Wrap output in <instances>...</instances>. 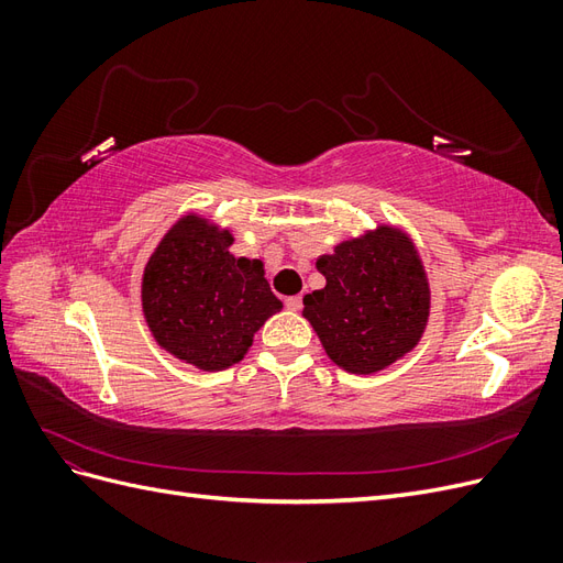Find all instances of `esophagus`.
<instances>
[{"mask_svg": "<svg viewBox=\"0 0 563 563\" xmlns=\"http://www.w3.org/2000/svg\"><path fill=\"white\" fill-rule=\"evenodd\" d=\"M286 308H288V310H294V312L302 310V298H300V296H291V298H286Z\"/></svg>", "mask_w": 563, "mask_h": 563, "instance_id": "34e87169", "label": "esophagus"}]
</instances>
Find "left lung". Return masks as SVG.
<instances>
[{
    "label": "left lung",
    "instance_id": "left-lung-1",
    "mask_svg": "<svg viewBox=\"0 0 563 563\" xmlns=\"http://www.w3.org/2000/svg\"><path fill=\"white\" fill-rule=\"evenodd\" d=\"M327 286L302 298L323 350L350 373H376L411 352L430 317V286L408 236L380 225L317 258Z\"/></svg>",
    "mask_w": 563,
    "mask_h": 563
}]
</instances>
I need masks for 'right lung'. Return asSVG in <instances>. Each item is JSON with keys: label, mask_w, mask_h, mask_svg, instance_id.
<instances>
[{"label": "right lung", "mask_w": 563, "mask_h": 563, "mask_svg": "<svg viewBox=\"0 0 563 563\" xmlns=\"http://www.w3.org/2000/svg\"><path fill=\"white\" fill-rule=\"evenodd\" d=\"M232 234L185 216L143 275V312L157 343L203 371L236 364L265 319L282 310L261 261L234 258Z\"/></svg>", "instance_id": "obj_1"}]
</instances>
